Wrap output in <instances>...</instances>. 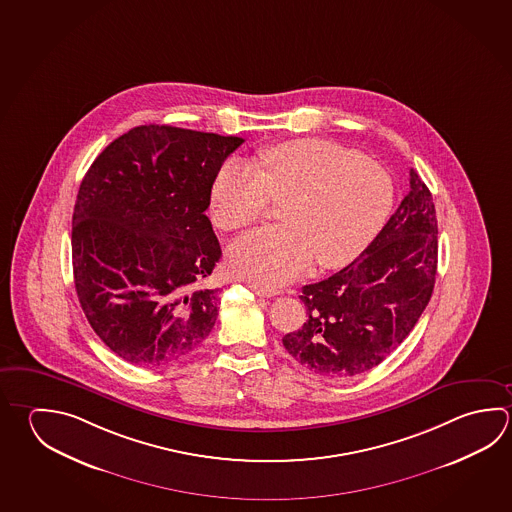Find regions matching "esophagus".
Returning <instances> with one entry per match:
<instances>
[{
	"label": "esophagus",
	"mask_w": 512,
	"mask_h": 512,
	"mask_svg": "<svg viewBox=\"0 0 512 512\" xmlns=\"http://www.w3.org/2000/svg\"><path fill=\"white\" fill-rule=\"evenodd\" d=\"M251 290L260 298H272V296H278L279 294L278 290L265 289V287H260V285H251Z\"/></svg>",
	"instance_id": "obj_1"
}]
</instances>
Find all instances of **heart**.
Returning a JSON list of instances; mask_svg holds the SVG:
<instances>
[{"instance_id": "obj_1", "label": "heart", "mask_w": 512, "mask_h": 512, "mask_svg": "<svg viewBox=\"0 0 512 512\" xmlns=\"http://www.w3.org/2000/svg\"><path fill=\"white\" fill-rule=\"evenodd\" d=\"M391 175L377 160L337 142L299 139L269 148L258 171L227 160L211 186V218L223 231L258 222L270 200L283 225L245 234L229 249L236 276L279 287L301 276L316 258L337 269L372 243L390 216Z\"/></svg>"}]
</instances>
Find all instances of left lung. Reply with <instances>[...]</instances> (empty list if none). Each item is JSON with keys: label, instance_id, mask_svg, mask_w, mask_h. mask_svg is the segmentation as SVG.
<instances>
[{"label": "left lung", "instance_id": "obj_1", "mask_svg": "<svg viewBox=\"0 0 512 512\" xmlns=\"http://www.w3.org/2000/svg\"><path fill=\"white\" fill-rule=\"evenodd\" d=\"M437 213L415 169L409 193L361 256L303 287L307 319L283 346L310 372L343 379L372 370L417 325L435 287Z\"/></svg>", "mask_w": 512, "mask_h": 512}]
</instances>
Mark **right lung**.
Masks as SVG:
<instances>
[{
	"instance_id": "right-lung-1",
	"label": "right lung",
	"mask_w": 512,
	"mask_h": 512,
	"mask_svg": "<svg viewBox=\"0 0 512 512\" xmlns=\"http://www.w3.org/2000/svg\"><path fill=\"white\" fill-rule=\"evenodd\" d=\"M240 137L137 126L84 175L72 218L75 292L93 332L124 361L175 363L211 334L207 285L222 256L205 209Z\"/></svg>"
}]
</instances>
